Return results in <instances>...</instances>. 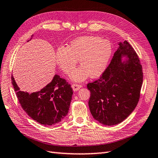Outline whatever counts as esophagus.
<instances>
[{
  "instance_id": "esophagus-1",
  "label": "esophagus",
  "mask_w": 158,
  "mask_h": 158,
  "mask_svg": "<svg viewBox=\"0 0 158 158\" xmlns=\"http://www.w3.org/2000/svg\"><path fill=\"white\" fill-rule=\"evenodd\" d=\"M81 87H82V85H79V84H76V83H73L72 84V88L74 91H78Z\"/></svg>"
}]
</instances>
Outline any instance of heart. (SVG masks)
Here are the masks:
<instances>
[{
    "mask_svg": "<svg viewBox=\"0 0 158 158\" xmlns=\"http://www.w3.org/2000/svg\"><path fill=\"white\" fill-rule=\"evenodd\" d=\"M112 54V46L107 40L98 36L83 35L73 40L67 48L58 47L55 54L57 65L66 74L70 72L77 63L81 66L71 73V79L81 82L91 76L96 78L107 67Z\"/></svg>",
    "mask_w": 158,
    "mask_h": 158,
    "instance_id": "1",
    "label": "heart"
}]
</instances>
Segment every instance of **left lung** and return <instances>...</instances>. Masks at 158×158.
<instances>
[{"mask_svg": "<svg viewBox=\"0 0 158 158\" xmlns=\"http://www.w3.org/2000/svg\"><path fill=\"white\" fill-rule=\"evenodd\" d=\"M143 78L136 52L127 41L119 42L100 78L87 85L91 93L88 104L94 118L107 126L125 120L138 104Z\"/></svg>", "mask_w": 158, "mask_h": 158, "instance_id": "obj_1", "label": "left lung"}]
</instances>
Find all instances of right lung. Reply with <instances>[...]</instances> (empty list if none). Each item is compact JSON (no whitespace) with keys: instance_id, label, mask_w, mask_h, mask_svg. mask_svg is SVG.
Wrapping results in <instances>:
<instances>
[{"instance_id":"obj_1","label":"right lung","mask_w":158,"mask_h":158,"mask_svg":"<svg viewBox=\"0 0 158 158\" xmlns=\"http://www.w3.org/2000/svg\"><path fill=\"white\" fill-rule=\"evenodd\" d=\"M11 82L22 108L36 122L51 126L60 123L67 115L73 89L70 84L59 75H55L52 81L46 86L31 94L21 91L13 75Z\"/></svg>"}]
</instances>
